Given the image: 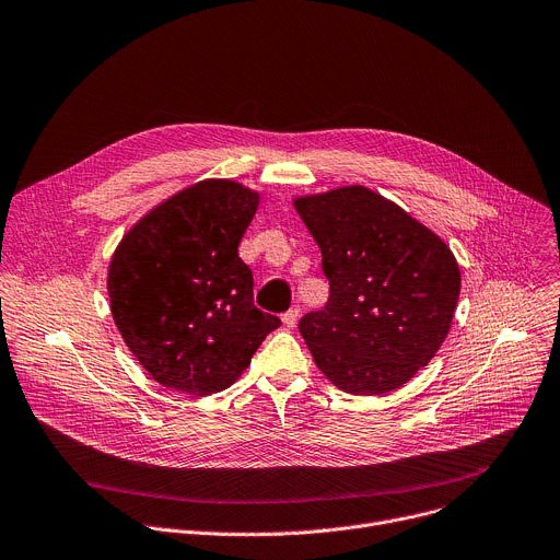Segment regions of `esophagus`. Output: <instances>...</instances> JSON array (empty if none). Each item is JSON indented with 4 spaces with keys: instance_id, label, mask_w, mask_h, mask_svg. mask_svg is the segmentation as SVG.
Wrapping results in <instances>:
<instances>
[{
    "instance_id": "obj_1",
    "label": "esophagus",
    "mask_w": 560,
    "mask_h": 560,
    "mask_svg": "<svg viewBox=\"0 0 560 560\" xmlns=\"http://www.w3.org/2000/svg\"><path fill=\"white\" fill-rule=\"evenodd\" d=\"M299 313H301V311H299L296 306L290 308L288 313H283V317H281V319H283V326H285V328H294V326H296V319H299Z\"/></svg>"
}]
</instances>
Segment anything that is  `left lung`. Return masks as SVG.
<instances>
[{
  "label": "left lung",
  "mask_w": 560,
  "mask_h": 560,
  "mask_svg": "<svg viewBox=\"0 0 560 560\" xmlns=\"http://www.w3.org/2000/svg\"><path fill=\"white\" fill-rule=\"evenodd\" d=\"M322 249L330 296L299 332L322 373L352 395L409 382L442 346L460 268L440 236L362 187L294 200Z\"/></svg>",
  "instance_id": "left-lung-1"
}]
</instances>
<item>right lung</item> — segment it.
Returning a JSON list of instances; mask_svg holds the SVG:
<instances>
[{"label": "right lung", "instance_id": "add662e5", "mask_svg": "<svg viewBox=\"0 0 560 560\" xmlns=\"http://www.w3.org/2000/svg\"><path fill=\"white\" fill-rule=\"evenodd\" d=\"M259 196L202 180L149 212L109 268L114 322L142 369L187 395H212L247 369L281 319L254 306L238 243Z\"/></svg>", "mask_w": 560, "mask_h": 560}]
</instances>
